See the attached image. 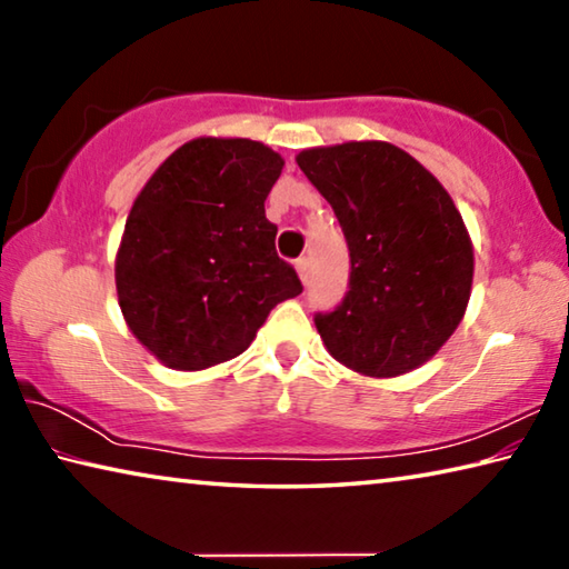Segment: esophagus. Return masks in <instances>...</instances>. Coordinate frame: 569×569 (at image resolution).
Returning a JSON list of instances; mask_svg holds the SVG:
<instances>
[{
  "label": "esophagus",
  "instance_id": "esophagus-1",
  "mask_svg": "<svg viewBox=\"0 0 569 569\" xmlns=\"http://www.w3.org/2000/svg\"><path fill=\"white\" fill-rule=\"evenodd\" d=\"M296 271H298V276H301V281L306 283L308 281V258L306 256L296 261Z\"/></svg>",
  "mask_w": 569,
  "mask_h": 569
}]
</instances>
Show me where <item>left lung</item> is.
I'll list each match as a JSON object with an SVG mask.
<instances>
[{
	"mask_svg": "<svg viewBox=\"0 0 569 569\" xmlns=\"http://www.w3.org/2000/svg\"><path fill=\"white\" fill-rule=\"evenodd\" d=\"M349 246L343 301L316 313L326 349L366 377L429 361L461 321L475 250L455 200L409 152L379 140L298 152Z\"/></svg>",
	"mask_w": 569,
	"mask_h": 569,
	"instance_id": "left-lung-1",
	"label": "left lung"
}]
</instances>
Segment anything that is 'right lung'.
Wrapping results in <instances>:
<instances>
[{
	"label": "right lung",
	"instance_id": "add662e5",
	"mask_svg": "<svg viewBox=\"0 0 569 569\" xmlns=\"http://www.w3.org/2000/svg\"><path fill=\"white\" fill-rule=\"evenodd\" d=\"M281 170L263 142L198 138L134 198L114 258L118 301L134 339L170 369L236 359L271 308L303 291L266 218Z\"/></svg>",
	"mask_w": 569,
	"mask_h": 569
}]
</instances>
